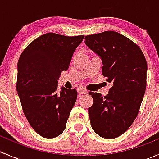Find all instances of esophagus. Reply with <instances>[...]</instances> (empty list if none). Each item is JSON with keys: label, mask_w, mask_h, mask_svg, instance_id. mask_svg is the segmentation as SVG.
Wrapping results in <instances>:
<instances>
[{"label": "esophagus", "mask_w": 159, "mask_h": 159, "mask_svg": "<svg viewBox=\"0 0 159 159\" xmlns=\"http://www.w3.org/2000/svg\"><path fill=\"white\" fill-rule=\"evenodd\" d=\"M78 92L79 93V94H86V93L88 92V91L84 89V87H78Z\"/></svg>", "instance_id": "esophagus-1"}]
</instances>
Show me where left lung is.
Returning a JSON list of instances; mask_svg holds the SVG:
<instances>
[{
	"instance_id": "1",
	"label": "left lung",
	"mask_w": 159,
	"mask_h": 159,
	"mask_svg": "<svg viewBox=\"0 0 159 159\" xmlns=\"http://www.w3.org/2000/svg\"><path fill=\"white\" fill-rule=\"evenodd\" d=\"M84 43L102 57V74L113 83L108 95L89 94L91 125L101 137L115 139L124 134L139 114L146 89L147 62L140 48L115 31L87 35Z\"/></svg>"
}]
</instances>
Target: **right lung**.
<instances>
[{"mask_svg":"<svg viewBox=\"0 0 159 159\" xmlns=\"http://www.w3.org/2000/svg\"><path fill=\"white\" fill-rule=\"evenodd\" d=\"M84 38L44 34L19 57L16 89L23 112L32 129L46 139L63 132L77 100L75 89L61 88L57 92V80L68 70L74 51Z\"/></svg>","mask_w":159,"mask_h":159,"instance_id":"obj_1","label":"right lung"}]
</instances>
